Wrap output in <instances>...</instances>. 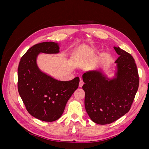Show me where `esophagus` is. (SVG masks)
<instances>
[{
    "instance_id": "obj_1",
    "label": "esophagus",
    "mask_w": 149,
    "mask_h": 149,
    "mask_svg": "<svg viewBox=\"0 0 149 149\" xmlns=\"http://www.w3.org/2000/svg\"><path fill=\"white\" fill-rule=\"evenodd\" d=\"M84 84V82L82 80H81L79 81V88H81L83 86V85Z\"/></svg>"
}]
</instances>
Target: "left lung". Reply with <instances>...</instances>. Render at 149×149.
I'll use <instances>...</instances> for the list:
<instances>
[{"mask_svg": "<svg viewBox=\"0 0 149 149\" xmlns=\"http://www.w3.org/2000/svg\"><path fill=\"white\" fill-rule=\"evenodd\" d=\"M119 55L115 61L116 71L109 78L101 69L83 74L84 106L94 123L111 124L127 113L139 88V75L133 57L119 47H114Z\"/></svg>", "mask_w": 149, "mask_h": 149, "instance_id": "1", "label": "left lung"}]
</instances>
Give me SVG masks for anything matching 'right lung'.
<instances>
[{"label": "right lung", "instance_id": "1", "mask_svg": "<svg viewBox=\"0 0 149 149\" xmlns=\"http://www.w3.org/2000/svg\"><path fill=\"white\" fill-rule=\"evenodd\" d=\"M60 44L42 42L30 48L22 57L18 68V91L29 113L45 122L59 119L66 103L78 88L79 79L60 81L39 68V54H57Z\"/></svg>", "mask_w": 149, "mask_h": 149}]
</instances>
